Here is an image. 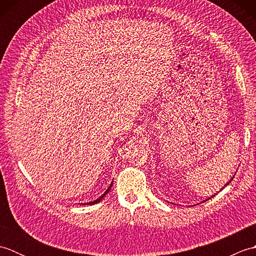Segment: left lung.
Wrapping results in <instances>:
<instances>
[{"instance_id":"obj_1","label":"left lung","mask_w":256,"mask_h":256,"mask_svg":"<svg viewBox=\"0 0 256 256\" xmlns=\"http://www.w3.org/2000/svg\"><path fill=\"white\" fill-rule=\"evenodd\" d=\"M233 177H234V176H233ZM233 177H232V178L230 179V180H229V182H226V184H224V187H226V186H228V184H230V182H232V179H233ZM224 188H222V189H224ZM211 197H214V196H211ZM211 197H209L208 199H206V200H209V199H211Z\"/></svg>"}]
</instances>
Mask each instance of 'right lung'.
<instances>
[{
	"mask_svg": "<svg viewBox=\"0 0 256 256\" xmlns=\"http://www.w3.org/2000/svg\"><path fill=\"white\" fill-rule=\"evenodd\" d=\"M112 184H113V182H111L110 186H108V188L106 190V192L103 194L101 196V197H99V198L96 199V200H94V201H90V202H86V204H94L100 202V201L103 199V197H104V196H106V194L108 192H110V189H111V187H112Z\"/></svg>",
	"mask_w": 256,
	"mask_h": 256,
	"instance_id": "right-lung-1",
	"label": "right lung"
}]
</instances>
